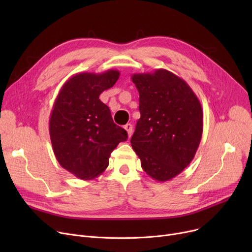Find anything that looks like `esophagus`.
<instances>
[{
	"label": "esophagus",
	"mask_w": 252,
	"mask_h": 252,
	"mask_svg": "<svg viewBox=\"0 0 252 252\" xmlns=\"http://www.w3.org/2000/svg\"><path fill=\"white\" fill-rule=\"evenodd\" d=\"M124 127H125V129L126 130V133H127L128 138H130L131 134H133V126H131L130 124H126Z\"/></svg>",
	"instance_id": "1"
}]
</instances>
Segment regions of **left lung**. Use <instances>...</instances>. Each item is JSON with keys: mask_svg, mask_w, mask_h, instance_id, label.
<instances>
[{"mask_svg": "<svg viewBox=\"0 0 252 252\" xmlns=\"http://www.w3.org/2000/svg\"><path fill=\"white\" fill-rule=\"evenodd\" d=\"M141 117L130 139L131 147L149 177L166 182L186 168L199 147L203 130L200 101L175 73L156 69L135 73Z\"/></svg>", "mask_w": 252, "mask_h": 252, "instance_id": "8db88e82", "label": "left lung"}]
</instances>
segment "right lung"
Instances as JSON below:
<instances>
[{
    "label": "right lung",
    "instance_id": "1",
    "mask_svg": "<svg viewBox=\"0 0 252 252\" xmlns=\"http://www.w3.org/2000/svg\"><path fill=\"white\" fill-rule=\"evenodd\" d=\"M118 77L114 69L74 74L53 105L49 121L53 151L59 164L81 180L101 175L111 152L127 139L126 131L113 123L108 106L99 99Z\"/></svg>",
    "mask_w": 252,
    "mask_h": 252
}]
</instances>
